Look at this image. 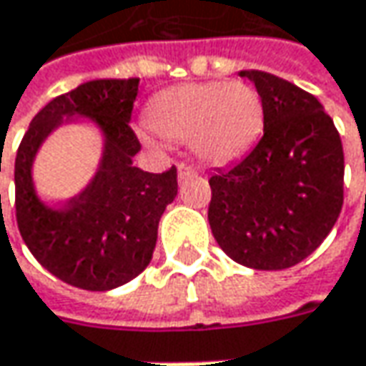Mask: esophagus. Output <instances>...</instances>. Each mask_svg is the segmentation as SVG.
Here are the masks:
<instances>
[{"instance_id": "esophagus-1", "label": "esophagus", "mask_w": 366, "mask_h": 366, "mask_svg": "<svg viewBox=\"0 0 366 366\" xmlns=\"http://www.w3.org/2000/svg\"><path fill=\"white\" fill-rule=\"evenodd\" d=\"M197 175V171L193 169V167H189V164H179L177 167V177H179V183H183V181H187V179H191V177Z\"/></svg>"}]
</instances>
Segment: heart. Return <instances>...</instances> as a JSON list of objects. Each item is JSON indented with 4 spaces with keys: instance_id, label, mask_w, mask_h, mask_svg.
<instances>
[{
    "instance_id": "heart-1",
    "label": "heart",
    "mask_w": 366,
    "mask_h": 366,
    "mask_svg": "<svg viewBox=\"0 0 366 366\" xmlns=\"http://www.w3.org/2000/svg\"><path fill=\"white\" fill-rule=\"evenodd\" d=\"M262 99L244 81L181 83L154 93L147 104V124L140 140L159 148V136L169 142H189L207 164H224L242 154L262 130Z\"/></svg>"
}]
</instances>
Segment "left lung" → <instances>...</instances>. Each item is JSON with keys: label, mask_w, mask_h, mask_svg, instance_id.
<instances>
[{"label": "left lung", "mask_w": 366, "mask_h": 366, "mask_svg": "<svg viewBox=\"0 0 366 366\" xmlns=\"http://www.w3.org/2000/svg\"><path fill=\"white\" fill-rule=\"evenodd\" d=\"M262 99V138L209 177L207 219L219 248L259 271L289 269L330 234L345 202L340 134L322 104L285 79L240 71Z\"/></svg>", "instance_id": "left-lung-1"}]
</instances>
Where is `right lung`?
<instances>
[{
    "label": "right lung",
    "mask_w": 366,
    "mask_h": 366,
    "mask_svg": "<svg viewBox=\"0 0 366 366\" xmlns=\"http://www.w3.org/2000/svg\"><path fill=\"white\" fill-rule=\"evenodd\" d=\"M140 79H95L54 97L30 122L16 154V219L34 259L61 281L109 291L132 281L152 259L159 219L177 197V169L134 167L140 142L130 128ZM89 117L104 134V154L90 185L52 208L37 197L31 164L63 119ZM1 204V195H0Z\"/></svg>",
    "instance_id": "right-lung-1"
}]
</instances>
